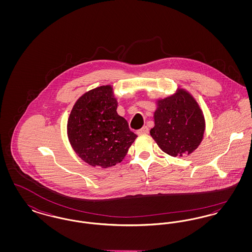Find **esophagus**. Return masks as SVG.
Segmentation results:
<instances>
[{
    "label": "esophagus",
    "mask_w": 252,
    "mask_h": 252,
    "mask_svg": "<svg viewBox=\"0 0 252 252\" xmlns=\"http://www.w3.org/2000/svg\"><path fill=\"white\" fill-rule=\"evenodd\" d=\"M148 131H149V129H148L147 126H143L141 129L137 130V134L138 135H143V134H147Z\"/></svg>",
    "instance_id": "esophagus-1"
}]
</instances>
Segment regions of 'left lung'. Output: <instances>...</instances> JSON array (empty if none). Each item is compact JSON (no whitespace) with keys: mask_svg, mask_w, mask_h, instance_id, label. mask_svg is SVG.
<instances>
[{"mask_svg":"<svg viewBox=\"0 0 252 252\" xmlns=\"http://www.w3.org/2000/svg\"><path fill=\"white\" fill-rule=\"evenodd\" d=\"M155 126L150 135L158 147L172 157L193 152L205 131L202 110L188 92L179 89L174 95L157 101Z\"/></svg>","mask_w":252,"mask_h":252,"instance_id":"left-lung-1","label":"left lung"}]
</instances>
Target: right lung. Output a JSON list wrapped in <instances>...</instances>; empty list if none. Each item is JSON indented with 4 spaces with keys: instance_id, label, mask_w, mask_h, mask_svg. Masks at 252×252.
<instances>
[{
    "instance_id": "obj_1",
    "label": "right lung",
    "mask_w": 252,
    "mask_h": 252,
    "mask_svg": "<svg viewBox=\"0 0 252 252\" xmlns=\"http://www.w3.org/2000/svg\"><path fill=\"white\" fill-rule=\"evenodd\" d=\"M110 85L81 96L68 119V137L74 152L92 166L111 167L121 162L137 138L118 115Z\"/></svg>"
}]
</instances>
